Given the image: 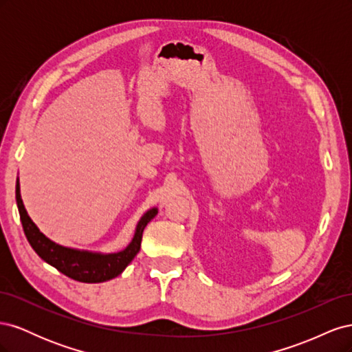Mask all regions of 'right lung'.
I'll return each instance as SVG.
<instances>
[{"mask_svg":"<svg viewBox=\"0 0 352 352\" xmlns=\"http://www.w3.org/2000/svg\"><path fill=\"white\" fill-rule=\"evenodd\" d=\"M16 201L20 221H22L23 232L30 243V247L34 248V251L42 260L51 264L52 267H56L63 274H66L67 278L85 283L105 282L116 278V276H119L127 267V264L135 258V255L140 252L144 229L157 214V210L153 208L140 220L136 226L135 236L126 250L116 254L102 255L65 248L61 247V245L50 241L44 233H41L25 210L22 197H20L19 179L16 184Z\"/></svg>","mask_w":352,"mask_h":352,"instance_id":"obj_1","label":"right lung"}]
</instances>
